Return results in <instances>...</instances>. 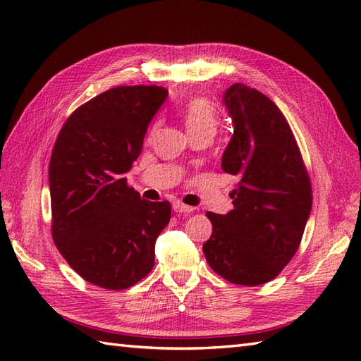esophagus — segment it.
<instances>
[{"instance_id":"obj_1","label":"esophagus","mask_w":361,"mask_h":361,"mask_svg":"<svg viewBox=\"0 0 361 361\" xmlns=\"http://www.w3.org/2000/svg\"><path fill=\"white\" fill-rule=\"evenodd\" d=\"M172 208H173L175 212H183V214H189V212L194 211L192 206H188V204L181 203V202H175V203L172 204Z\"/></svg>"}]
</instances>
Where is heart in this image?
<instances>
[{
    "label": "heart",
    "mask_w": 361,
    "mask_h": 361,
    "mask_svg": "<svg viewBox=\"0 0 361 361\" xmlns=\"http://www.w3.org/2000/svg\"><path fill=\"white\" fill-rule=\"evenodd\" d=\"M183 121L189 136L194 135H214L219 127V113L216 105L206 97H194L183 109ZM157 126L152 128L155 132Z\"/></svg>",
    "instance_id": "heart-1"
}]
</instances>
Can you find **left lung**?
Listing matches in <instances>:
<instances>
[{
	"label": "left lung",
	"mask_w": 361,
	"mask_h": 361,
	"mask_svg": "<svg viewBox=\"0 0 361 361\" xmlns=\"http://www.w3.org/2000/svg\"><path fill=\"white\" fill-rule=\"evenodd\" d=\"M234 132L221 157L239 178L226 214L208 212L203 245L209 267L239 286L274 279L301 243L312 211V186L293 132L270 97L243 83L224 93Z\"/></svg>",
	"instance_id": "left-lung-1"
}]
</instances>
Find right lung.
<instances>
[{"label": "right lung", "instance_id": "right-lung-1", "mask_svg": "<svg viewBox=\"0 0 361 361\" xmlns=\"http://www.w3.org/2000/svg\"><path fill=\"white\" fill-rule=\"evenodd\" d=\"M167 93L157 85L106 90L66 119L54 144L52 239L73 270L97 287H132L155 264L171 203L144 200L126 173Z\"/></svg>", "mask_w": 361, "mask_h": 361}]
</instances>
